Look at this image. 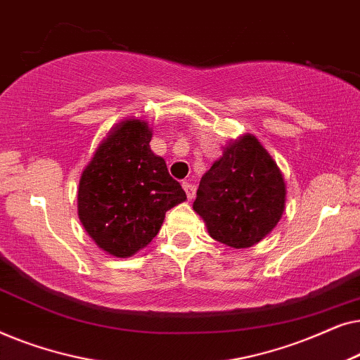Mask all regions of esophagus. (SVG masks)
<instances>
[{
    "instance_id": "obj_1",
    "label": "esophagus",
    "mask_w": 360,
    "mask_h": 360,
    "mask_svg": "<svg viewBox=\"0 0 360 360\" xmlns=\"http://www.w3.org/2000/svg\"><path fill=\"white\" fill-rule=\"evenodd\" d=\"M181 186H184V190H185V193H186V198L188 200H191L195 196V185L193 184H188V181H184V184H181Z\"/></svg>"
}]
</instances>
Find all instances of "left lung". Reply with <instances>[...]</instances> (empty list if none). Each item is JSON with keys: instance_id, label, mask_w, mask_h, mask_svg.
<instances>
[{"instance_id": "8db88e82", "label": "left lung", "mask_w": 360, "mask_h": 360, "mask_svg": "<svg viewBox=\"0 0 360 360\" xmlns=\"http://www.w3.org/2000/svg\"><path fill=\"white\" fill-rule=\"evenodd\" d=\"M282 172L264 146L245 134L224 147L223 155L201 176L193 210L213 239L229 248L257 244L285 210Z\"/></svg>"}]
</instances>
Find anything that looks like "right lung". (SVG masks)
<instances>
[{
  "mask_svg": "<svg viewBox=\"0 0 360 360\" xmlns=\"http://www.w3.org/2000/svg\"><path fill=\"white\" fill-rule=\"evenodd\" d=\"M146 121L126 120L98 146L78 185V218L98 248L131 257L159 233L165 213L186 195L150 150Z\"/></svg>",
  "mask_w": 360,
  "mask_h": 360,
  "instance_id": "obj_1",
  "label": "right lung"
}]
</instances>
